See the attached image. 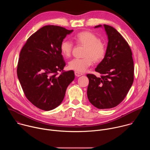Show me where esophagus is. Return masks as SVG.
<instances>
[{
	"label": "esophagus",
	"instance_id": "obj_1",
	"mask_svg": "<svg viewBox=\"0 0 150 150\" xmlns=\"http://www.w3.org/2000/svg\"><path fill=\"white\" fill-rule=\"evenodd\" d=\"M75 75L77 77H79V76H80L82 75V73H80V72H78L75 71Z\"/></svg>",
	"mask_w": 150,
	"mask_h": 150
}]
</instances>
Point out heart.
I'll use <instances>...</instances> for the list:
<instances>
[{"label":"heart","instance_id":"heart-1","mask_svg":"<svg viewBox=\"0 0 150 150\" xmlns=\"http://www.w3.org/2000/svg\"><path fill=\"white\" fill-rule=\"evenodd\" d=\"M74 40L78 44L85 46L83 58H75L68 63L70 69L83 73L93 65V59L95 61L102 60L105 54V48L104 44L94 34L89 31H82L76 34ZM73 45L67 40H63L60 43V50L63 56L68 57L71 56Z\"/></svg>","mask_w":150,"mask_h":150}]
</instances>
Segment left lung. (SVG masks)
Here are the masks:
<instances>
[{
    "label": "left lung",
    "mask_w": 150,
    "mask_h": 150,
    "mask_svg": "<svg viewBox=\"0 0 150 150\" xmlns=\"http://www.w3.org/2000/svg\"><path fill=\"white\" fill-rule=\"evenodd\" d=\"M108 38L104 59L95 71L101 78L87 74L89 84L87 97L90 102L100 109H110L123 100L134 81V61L131 48L121 34L113 27L104 24Z\"/></svg>",
    "instance_id": "obj_1"
}]
</instances>
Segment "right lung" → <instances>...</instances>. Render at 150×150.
I'll use <instances>...</instances> for the list:
<instances>
[{"mask_svg": "<svg viewBox=\"0 0 150 150\" xmlns=\"http://www.w3.org/2000/svg\"><path fill=\"white\" fill-rule=\"evenodd\" d=\"M73 31L45 26L29 37L20 52L18 79L28 100L41 110L49 111L59 106L75 79L73 71L57 75L66 65L60 43Z\"/></svg>", "mask_w": 150, "mask_h": 150, "instance_id": "add662e5", "label": "right lung"}]
</instances>
